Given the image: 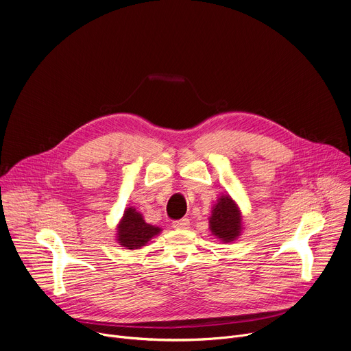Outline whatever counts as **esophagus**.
<instances>
[{
	"instance_id": "1",
	"label": "esophagus",
	"mask_w": 351,
	"mask_h": 351,
	"mask_svg": "<svg viewBox=\"0 0 351 351\" xmlns=\"http://www.w3.org/2000/svg\"><path fill=\"white\" fill-rule=\"evenodd\" d=\"M189 225H190L189 218H182V219H179V221H173V222H172V226H173L175 229H187Z\"/></svg>"
}]
</instances>
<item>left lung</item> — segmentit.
<instances>
[{
	"label": "left lung",
	"mask_w": 351,
	"mask_h": 351,
	"mask_svg": "<svg viewBox=\"0 0 351 351\" xmlns=\"http://www.w3.org/2000/svg\"><path fill=\"white\" fill-rule=\"evenodd\" d=\"M241 213L229 194H222L211 210L210 229L221 241L236 240L243 230Z\"/></svg>",
	"instance_id": "1"
}]
</instances>
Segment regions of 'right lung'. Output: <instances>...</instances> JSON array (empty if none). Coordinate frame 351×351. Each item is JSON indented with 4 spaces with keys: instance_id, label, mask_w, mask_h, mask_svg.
<instances>
[{
    "instance_id": "1",
    "label": "right lung",
    "mask_w": 351,
    "mask_h": 351,
    "mask_svg": "<svg viewBox=\"0 0 351 351\" xmlns=\"http://www.w3.org/2000/svg\"><path fill=\"white\" fill-rule=\"evenodd\" d=\"M117 229L118 243L128 250L141 248L161 232V228L147 223L143 219V215L133 207L125 210V214Z\"/></svg>"
}]
</instances>
